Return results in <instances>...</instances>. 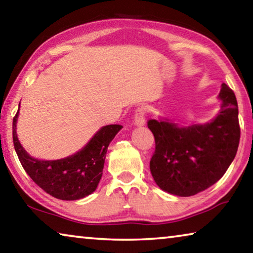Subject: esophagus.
Wrapping results in <instances>:
<instances>
[{"mask_svg": "<svg viewBox=\"0 0 253 253\" xmlns=\"http://www.w3.org/2000/svg\"><path fill=\"white\" fill-rule=\"evenodd\" d=\"M145 113H146V109H145L144 107H139V108L136 109L135 121H134L135 126L142 127L145 125Z\"/></svg>", "mask_w": 253, "mask_h": 253, "instance_id": "1", "label": "esophagus"}]
</instances>
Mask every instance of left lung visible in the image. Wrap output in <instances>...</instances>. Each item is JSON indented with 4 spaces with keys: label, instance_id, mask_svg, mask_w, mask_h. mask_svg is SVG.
Returning a JSON list of instances; mask_svg holds the SVG:
<instances>
[{
    "label": "left lung",
    "instance_id": "left-lung-1",
    "mask_svg": "<svg viewBox=\"0 0 253 253\" xmlns=\"http://www.w3.org/2000/svg\"><path fill=\"white\" fill-rule=\"evenodd\" d=\"M216 116L203 124L183 126L172 119H151L155 153L149 163L161 190L176 196H192L212 186L234 160L240 140L238 102L222 84Z\"/></svg>",
    "mask_w": 253,
    "mask_h": 253
}]
</instances>
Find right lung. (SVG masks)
Here are the masks:
<instances>
[{"label": "right lung", "mask_w": 253, "mask_h": 253, "mask_svg": "<svg viewBox=\"0 0 253 253\" xmlns=\"http://www.w3.org/2000/svg\"><path fill=\"white\" fill-rule=\"evenodd\" d=\"M19 111L20 105L13 118V144L21 164L33 182L59 200L76 201L93 193L102 176L107 148L123 126L101 127L78 152L60 160L45 161L32 157L21 145L16 134Z\"/></svg>", "instance_id": "right-lung-1"}]
</instances>
